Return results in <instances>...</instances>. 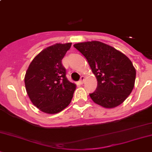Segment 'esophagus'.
Segmentation results:
<instances>
[{
  "mask_svg": "<svg viewBox=\"0 0 152 152\" xmlns=\"http://www.w3.org/2000/svg\"><path fill=\"white\" fill-rule=\"evenodd\" d=\"M84 80H85V77H84L83 76H82L80 77V81H79V83H80V84H83L84 83Z\"/></svg>",
  "mask_w": 152,
  "mask_h": 152,
  "instance_id": "1",
  "label": "esophagus"
}]
</instances>
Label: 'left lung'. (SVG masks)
<instances>
[{
  "label": "left lung",
  "instance_id": "left-lung-1",
  "mask_svg": "<svg viewBox=\"0 0 152 152\" xmlns=\"http://www.w3.org/2000/svg\"><path fill=\"white\" fill-rule=\"evenodd\" d=\"M74 47L86 58L97 80V87L90 94L97 104L113 108L128 97L134 88L136 71L131 61L113 47L98 41L86 42Z\"/></svg>",
  "mask_w": 152,
  "mask_h": 152
}]
</instances>
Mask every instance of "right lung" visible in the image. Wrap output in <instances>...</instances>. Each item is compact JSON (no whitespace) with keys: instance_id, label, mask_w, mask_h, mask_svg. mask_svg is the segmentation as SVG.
I'll return each instance as SVG.
<instances>
[{"instance_id":"1","label":"right lung","mask_w":152,"mask_h":152,"mask_svg":"<svg viewBox=\"0 0 152 152\" xmlns=\"http://www.w3.org/2000/svg\"><path fill=\"white\" fill-rule=\"evenodd\" d=\"M72 43L45 48L30 64L25 76L26 91L33 104L44 113L61 112L71 102L75 84L66 77L62 59Z\"/></svg>"}]
</instances>
